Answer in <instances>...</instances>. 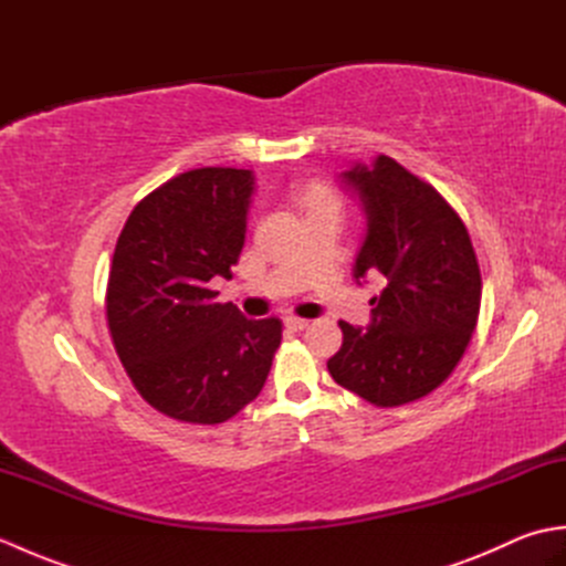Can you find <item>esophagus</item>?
Masks as SVG:
<instances>
[{
    "mask_svg": "<svg viewBox=\"0 0 566 566\" xmlns=\"http://www.w3.org/2000/svg\"><path fill=\"white\" fill-rule=\"evenodd\" d=\"M284 323H286V326H290L292 331H304L311 321H308V318H302V316H286Z\"/></svg>",
    "mask_w": 566,
    "mask_h": 566,
    "instance_id": "esophagus-1",
    "label": "esophagus"
}]
</instances>
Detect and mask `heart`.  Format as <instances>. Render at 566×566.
Listing matches in <instances>:
<instances>
[{
  "instance_id": "heart-1",
  "label": "heart",
  "mask_w": 566,
  "mask_h": 566,
  "mask_svg": "<svg viewBox=\"0 0 566 566\" xmlns=\"http://www.w3.org/2000/svg\"><path fill=\"white\" fill-rule=\"evenodd\" d=\"M298 199L306 209H323V207H338V199L331 191V187L321 182H308L298 187Z\"/></svg>"
}]
</instances>
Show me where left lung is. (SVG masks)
Segmentation results:
<instances>
[{
	"label": "left lung",
	"instance_id": "obj_1",
	"mask_svg": "<svg viewBox=\"0 0 566 566\" xmlns=\"http://www.w3.org/2000/svg\"><path fill=\"white\" fill-rule=\"evenodd\" d=\"M343 179L363 197L367 238L355 276L379 274L371 326L340 321L328 359L343 389L379 408L423 399L460 363L482 306V272L467 226L450 201L389 155L355 165Z\"/></svg>",
	"mask_w": 566,
	"mask_h": 566
}]
</instances>
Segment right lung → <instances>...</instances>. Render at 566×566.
<instances>
[{"mask_svg":"<svg viewBox=\"0 0 566 566\" xmlns=\"http://www.w3.org/2000/svg\"><path fill=\"white\" fill-rule=\"evenodd\" d=\"M252 172L199 167L130 211L106 284V323L136 391L179 423L216 426L258 399L282 321L213 302L245 243Z\"/></svg>","mask_w":566,"mask_h":566,"instance_id":"obj_1","label":"right lung"}]
</instances>
